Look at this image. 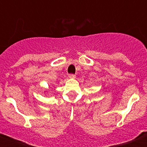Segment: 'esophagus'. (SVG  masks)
Masks as SVG:
<instances>
[{"label":"esophagus","mask_w":147,"mask_h":147,"mask_svg":"<svg viewBox=\"0 0 147 147\" xmlns=\"http://www.w3.org/2000/svg\"><path fill=\"white\" fill-rule=\"evenodd\" d=\"M69 78H71V79H74V78L76 77V76L75 75H73V74H70L69 76H68Z\"/></svg>","instance_id":"34e87169"}]
</instances>
